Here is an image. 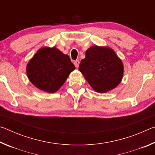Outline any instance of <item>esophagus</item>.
Returning <instances> with one entry per match:
<instances>
[{
    "label": "esophagus",
    "mask_w": 155,
    "mask_h": 155,
    "mask_svg": "<svg viewBox=\"0 0 155 155\" xmlns=\"http://www.w3.org/2000/svg\"><path fill=\"white\" fill-rule=\"evenodd\" d=\"M79 64H80L79 60H76V61L74 62V65L77 68L78 67V65H79Z\"/></svg>",
    "instance_id": "obj_1"
}]
</instances>
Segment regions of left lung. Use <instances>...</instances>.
I'll return each mask as SVG.
<instances>
[{
    "label": "left lung",
    "instance_id": "left-lung-1",
    "mask_svg": "<svg viewBox=\"0 0 155 155\" xmlns=\"http://www.w3.org/2000/svg\"><path fill=\"white\" fill-rule=\"evenodd\" d=\"M86 81L98 93H106L121 82L124 66L114 50L94 46L85 52L78 68Z\"/></svg>",
    "mask_w": 155,
    "mask_h": 155
}]
</instances>
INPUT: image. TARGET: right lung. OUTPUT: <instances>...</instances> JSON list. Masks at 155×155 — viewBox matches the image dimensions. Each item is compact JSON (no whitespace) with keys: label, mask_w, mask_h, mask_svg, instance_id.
Returning <instances> with one entry per match:
<instances>
[{"label":"right lung","mask_w":155,"mask_h":155,"mask_svg":"<svg viewBox=\"0 0 155 155\" xmlns=\"http://www.w3.org/2000/svg\"><path fill=\"white\" fill-rule=\"evenodd\" d=\"M75 69L69 56L56 47L38 50L27 65V74L33 85L48 93L61 87Z\"/></svg>","instance_id":"right-lung-1"}]
</instances>
